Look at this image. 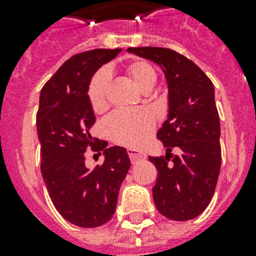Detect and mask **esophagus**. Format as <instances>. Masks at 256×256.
<instances>
[{"instance_id": "esophagus-1", "label": "esophagus", "mask_w": 256, "mask_h": 256, "mask_svg": "<svg viewBox=\"0 0 256 256\" xmlns=\"http://www.w3.org/2000/svg\"><path fill=\"white\" fill-rule=\"evenodd\" d=\"M128 156H130V160L132 164H136L140 160H146V154L142 152H138V150H134V148H128Z\"/></svg>"}]
</instances>
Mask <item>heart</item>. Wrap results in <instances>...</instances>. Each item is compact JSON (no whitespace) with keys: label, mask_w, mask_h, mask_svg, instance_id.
I'll return each instance as SVG.
<instances>
[{"label":"heart","mask_w":256,"mask_h":256,"mask_svg":"<svg viewBox=\"0 0 256 256\" xmlns=\"http://www.w3.org/2000/svg\"><path fill=\"white\" fill-rule=\"evenodd\" d=\"M124 73L142 92H148L156 82V72L150 62L136 60L124 66ZM110 76L100 70L92 76L88 88V98L92 112L100 114L108 108ZM108 138L128 148H140L156 128V120L148 110H118L104 122Z\"/></svg>","instance_id":"obj_1"}]
</instances>
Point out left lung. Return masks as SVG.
<instances>
[{
    "instance_id": "8db88e82",
    "label": "left lung",
    "mask_w": 256,
    "mask_h": 256,
    "mask_svg": "<svg viewBox=\"0 0 256 256\" xmlns=\"http://www.w3.org/2000/svg\"><path fill=\"white\" fill-rule=\"evenodd\" d=\"M128 52L162 66L168 84V116L156 138L168 154L148 156L158 170L152 198L171 220H190L204 211L218 182L222 150L214 85L203 70L166 48H128ZM178 147L180 156L172 148Z\"/></svg>"
}]
</instances>
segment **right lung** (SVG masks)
Instances as JSON below:
<instances>
[{
    "label": "right lung",
    "mask_w": 256,
    "mask_h": 256,
    "mask_svg": "<svg viewBox=\"0 0 256 256\" xmlns=\"http://www.w3.org/2000/svg\"><path fill=\"white\" fill-rule=\"evenodd\" d=\"M120 49H94L62 64L40 96L37 132L41 144V172L54 207L78 227L94 228L116 212L120 184L130 168L124 148L112 146L90 134L96 124L88 98L92 74L116 57ZM104 150V164L84 166L87 148Z\"/></svg>",
    "instance_id": "right-lung-1"
}]
</instances>
